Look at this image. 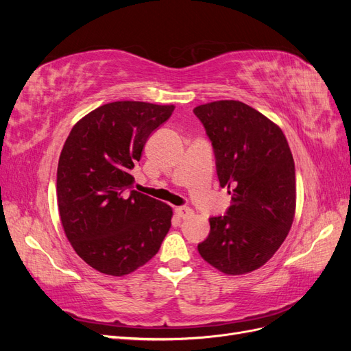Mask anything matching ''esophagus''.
<instances>
[{
    "instance_id": "obj_1",
    "label": "esophagus",
    "mask_w": 351,
    "mask_h": 351,
    "mask_svg": "<svg viewBox=\"0 0 351 351\" xmlns=\"http://www.w3.org/2000/svg\"><path fill=\"white\" fill-rule=\"evenodd\" d=\"M176 214L180 217V218H189L193 215V209L189 208V206H178L176 208Z\"/></svg>"
}]
</instances>
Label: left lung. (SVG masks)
<instances>
[{
	"instance_id": "left-lung-1",
	"label": "left lung",
	"mask_w": 351,
	"mask_h": 351,
	"mask_svg": "<svg viewBox=\"0 0 351 351\" xmlns=\"http://www.w3.org/2000/svg\"><path fill=\"white\" fill-rule=\"evenodd\" d=\"M215 154L226 215L209 218L200 256L227 275L261 268L280 249L295 210V169L280 127L240 101H215L193 110Z\"/></svg>"
}]
</instances>
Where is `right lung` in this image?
Returning <instances> with one entry per match:
<instances>
[{
	"label": "right lung",
	"mask_w": 351,
	"mask_h": 351,
	"mask_svg": "<svg viewBox=\"0 0 351 351\" xmlns=\"http://www.w3.org/2000/svg\"><path fill=\"white\" fill-rule=\"evenodd\" d=\"M174 105L105 104L84 115L62 146L57 199L62 228L89 267L123 277L151 261L171 227L173 209L133 190L130 174L151 133Z\"/></svg>",
	"instance_id": "right-lung-1"
}]
</instances>
